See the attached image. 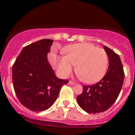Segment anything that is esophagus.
<instances>
[{"label":"esophagus","instance_id":"34e87169","mask_svg":"<svg viewBox=\"0 0 135 135\" xmlns=\"http://www.w3.org/2000/svg\"><path fill=\"white\" fill-rule=\"evenodd\" d=\"M69 84L70 85H75V83H74V82H73V81L69 80Z\"/></svg>","mask_w":135,"mask_h":135}]
</instances>
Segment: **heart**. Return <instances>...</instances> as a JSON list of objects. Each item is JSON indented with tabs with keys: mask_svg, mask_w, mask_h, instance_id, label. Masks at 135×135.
<instances>
[{
	"mask_svg": "<svg viewBox=\"0 0 135 135\" xmlns=\"http://www.w3.org/2000/svg\"><path fill=\"white\" fill-rule=\"evenodd\" d=\"M64 57L57 59L60 73L67 76L75 66L78 77L84 83L91 84L99 81L106 73L108 57L105 50L90 44H76L66 47Z\"/></svg>",
	"mask_w": 135,
	"mask_h": 135,
	"instance_id": "b5f03b06",
	"label": "heart"
}]
</instances>
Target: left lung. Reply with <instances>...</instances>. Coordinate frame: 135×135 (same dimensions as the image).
<instances>
[{
  "label": "left lung",
  "instance_id": "obj_1",
  "mask_svg": "<svg viewBox=\"0 0 135 135\" xmlns=\"http://www.w3.org/2000/svg\"><path fill=\"white\" fill-rule=\"evenodd\" d=\"M109 58V68L100 80L95 85L83 86L82 94L77 96L80 107L90 114L106 111L117 100L122 88L125 74L119 55L104 46Z\"/></svg>",
  "mask_w": 135,
  "mask_h": 135
}]
</instances>
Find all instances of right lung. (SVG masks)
I'll return each mask as SVG.
<instances>
[{
  "mask_svg": "<svg viewBox=\"0 0 135 135\" xmlns=\"http://www.w3.org/2000/svg\"><path fill=\"white\" fill-rule=\"evenodd\" d=\"M52 39H44L22 49L12 66V83L18 100L34 112L49 109L67 80L57 78L47 60Z\"/></svg>",
  "mask_w": 135,
  "mask_h": 135,
  "instance_id": "add662e5",
  "label": "right lung"
}]
</instances>
